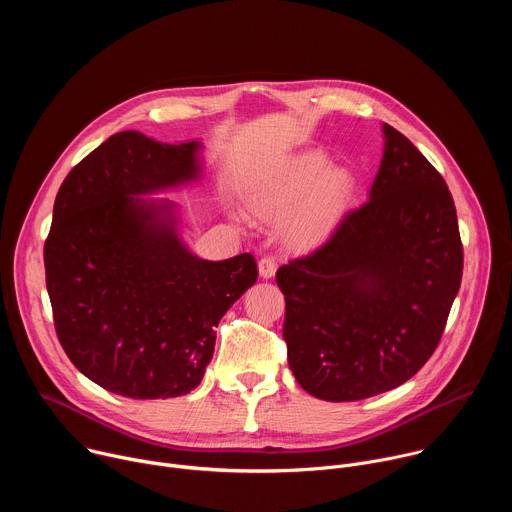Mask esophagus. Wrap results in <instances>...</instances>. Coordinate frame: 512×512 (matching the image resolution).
I'll use <instances>...</instances> for the list:
<instances>
[{
    "mask_svg": "<svg viewBox=\"0 0 512 512\" xmlns=\"http://www.w3.org/2000/svg\"><path fill=\"white\" fill-rule=\"evenodd\" d=\"M275 271H277L275 259L273 257H261V261H259V275L263 279H271L275 275Z\"/></svg>",
    "mask_w": 512,
    "mask_h": 512,
    "instance_id": "34e87169",
    "label": "esophagus"
}]
</instances>
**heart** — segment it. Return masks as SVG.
Segmentation results:
<instances>
[{"label": "heart", "instance_id": "b5f03b06", "mask_svg": "<svg viewBox=\"0 0 512 512\" xmlns=\"http://www.w3.org/2000/svg\"><path fill=\"white\" fill-rule=\"evenodd\" d=\"M322 152H308L287 164L267 180H257L247 198L251 206L269 218L283 216L291 208L285 225L289 241L308 245L324 239L342 218L350 196V174L342 168L328 170Z\"/></svg>", "mask_w": 512, "mask_h": 512}]
</instances>
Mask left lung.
<instances>
[{
	"label": "left lung",
	"mask_w": 512,
	"mask_h": 512,
	"mask_svg": "<svg viewBox=\"0 0 512 512\" xmlns=\"http://www.w3.org/2000/svg\"><path fill=\"white\" fill-rule=\"evenodd\" d=\"M369 200L312 255L277 269L296 381L324 401H360L409 381L440 342L464 253L454 198L415 145L383 123Z\"/></svg>",
	"instance_id": "8db88e82"
}]
</instances>
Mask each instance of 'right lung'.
<instances>
[{
    "mask_svg": "<svg viewBox=\"0 0 512 512\" xmlns=\"http://www.w3.org/2000/svg\"><path fill=\"white\" fill-rule=\"evenodd\" d=\"M202 143L139 131L103 141L64 178L44 245L58 340L99 387L131 399L196 389L216 326L257 281L251 253L196 257L178 235V206L141 198L196 182Z\"/></svg>",
    "mask_w": 512,
    "mask_h": 512,
    "instance_id": "1",
    "label": "right lung"
}]
</instances>
